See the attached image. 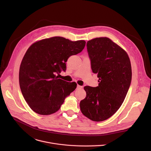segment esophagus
I'll list each match as a JSON object with an SVG mask.
<instances>
[{"label": "esophagus", "mask_w": 151, "mask_h": 151, "mask_svg": "<svg viewBox=\"0 0 151 151\" xmlns=\"http://www.w3.org/2000/svg\"><path fill=\"white\" fill-rule=\"evenodd\" d=\"M82 87L81 85H77V88H81Z\"/></svg>", "instance_id": "34e87169"}]
</instances>
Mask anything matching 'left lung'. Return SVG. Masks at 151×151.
I'll return each mask as SVG.
<instances>
[{"instance_id":"8db88e82","label":"left lung","mask_w":151,"mask_h":151,"mask_svg":"<svg viewBox=\"0 0 151 151\" xmlns=\"http://www.w3.org/2000/svg\"><path fill=\"white\" fill-rule=\"evenodd\" d=\"M91 68L97 74V87L85 86L86 97L80 109L93 121L112 116L122 104L132 81V66L127 52L107 37H97L87 43Z\"/></svg>"}]
</instances>
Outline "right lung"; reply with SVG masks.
Instances as JSON below:
<instances>
[{"label":"right lung","instance_id":"right-lung-1","mask_svg":"<svg viewBox=\"0 0 151 151\" xmlns=\"http://www.w3.org/2000/svg\"><path fill=\"white\" fill-rule=\"evenodd\" d=\"M85 43L56 36L36 42L27 50L20 65L19 83L35 112L43 115L56 112L75 90V82L63 81L56 75L66 71L68 58L81 52Z\"/></svg>","mask_w":151,"mask_h":151}]
</instances>
